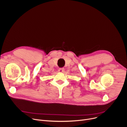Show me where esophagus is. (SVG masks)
Segmentation results:
<instances>
[{
    "label": "esophagus",
    "instance_id": "1",
    "mask_svg": "<svg viewBox=\"0 0 127 127\" xmlns=\"http://www.w3.org/2000/svg\"><path fill=\"white\" fill-rule=\"evenodd\" d=\"M58 71L59 72H63L64 71V68H60L58 69Z\"/></svg>",
    "mask_w": 127,
    "mask_h": 127
}]
</instances>
